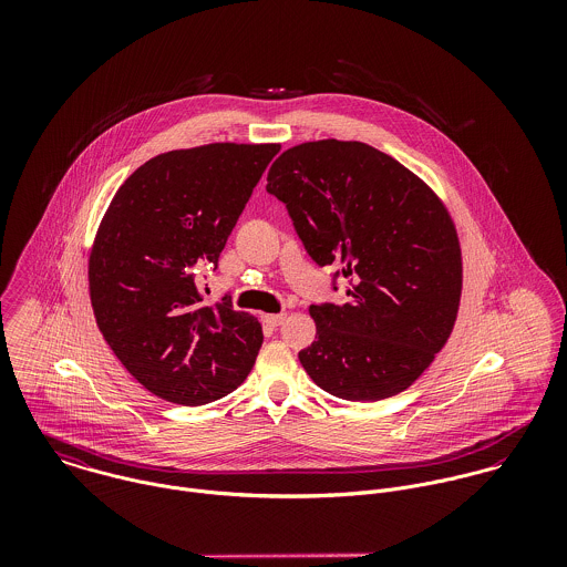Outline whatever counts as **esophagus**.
I'll list each match as a JSON object with an SVG mask.
<instances>
[{"label": "esophagus", "mask_w": 567, "mask_h": 567, "mask_svg": "<svg viewBox=\"0 0 567 567\" xmlns=\"http://www.w3.org/2000/svg\"><path fill=\"white\" fill-rule=\"evenodd\" d=\"M264 321L270 324V327H277V324H281L286 321V315H284V312H281V315H266Z\"/></svg>", "instance_id": "esophagus-1"}]
</instances>
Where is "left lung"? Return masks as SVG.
Masks as SVG:
<instances>
[{
  "label": "left lung",
  "instance_id": "left-lung-1",
  "mask_svg": "<svg viewBox=\"0 0 567 567\" xmlns=\"http://www.w3.org/2000/svg\"><path fill=\"white\" fill-rule=\"evenodd\" d=\"M266 181L310 257L349 284L347 303L310 306L317 340L299 351L306 373L349 402L402 393L432 364L458 315L463 259L443 200L362 142L288 148Z\"/></svg>",
  "mask_w": 567,
  "mask_h": 567
}]
</instances>
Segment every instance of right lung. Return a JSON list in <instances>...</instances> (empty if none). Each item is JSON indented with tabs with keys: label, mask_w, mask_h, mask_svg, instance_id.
Wrapping results in <instances>:
<instances>
[{
	"label": "right lung",
	"mask_w": 567,
	"mask_h": 567,
	"mask_svg": "<svg viewBox=\"0 0 567 567\" xmlns=\"http://www.w3.org/2000/svg\"><path fill=\"white\" fill-rule=\"evenodd\" d=\"M279 144H207L137 167L89 252L95 323L126 371L181 405L216 402L250 373L264 333L231 299L203 306L200 266L218 257Z\"/></svg>",
	"instance_id": "right-lung-1"
}]
</instances>
